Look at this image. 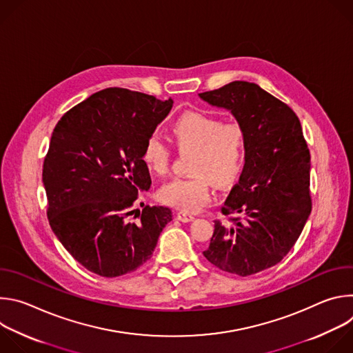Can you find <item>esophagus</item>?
Wrapping results in <instances>:
<instances>
[{
    "mask_svg": "<svg viewBox=\"0 0 353 353\" xmlns=\"http://www.w3.org/2000/svg\"><path fill=\"white\" fill-rule=\"evenodd\" d=\"M177 219L181 222H191L194 219V215L187 212V211H179L177 212Z\"/></svg>",
    "mask_w": 353,
    "mask_h": 353,
    "instance_id": "obj_1",
    "label": "esophagus"
}]
</instances>
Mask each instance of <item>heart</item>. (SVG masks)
<instances>
[{
    "instance_id": "obj_1",
    "label": "heart",
    "mask_w": 353,
    "mask_h": 353,
    "mask_svg": "<svg viewBox=\"0 0 353 353\" xmlns=\"http://www.w3.org/2000/svg\"><path fill=\"white\" fill-rule=\"evenodd\" d=\"M172 135L180 152H194L192 176L165 184L161 198L183 211H198L211 198L212 180L228 185L240 176L247 159V132L237 121L222 123L204 112H187L173 123ZM142 161L150 172L163 176L170 169L172 149L154 134L143 143Z\"/></svg>"
}]
</instances>
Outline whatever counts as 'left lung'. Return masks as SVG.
I'll return each instance as SVG.
<instances>
[{
    "label": "left lung",
    "mask_w": 353,
    "mask_h": 353,
    "mask_svg": "<svg viewBox=\"0 0 353 353\" xmlns=\"http://www.w3.org/2000/svg\"><path fill=\"white\" fill-rule=\"evenodd\" d=\"M229 110L247 132V159L215 221L205 259L248 276L276 265L294 245L312 212L310 152L294 112L257 83L234 81L198 93Z\"/></svg>",
    "instance_id": "8db88e82"
}]
</instances>
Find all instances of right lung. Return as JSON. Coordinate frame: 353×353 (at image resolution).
Listing matches in <instances>:
<instances>
[{"label":"right lung","mask_w":353,"mask_h":353,"mask_svg":"<svg viewBox=\"0 0 353 353\" xmlns=\"http://www.w3.org/2000/svg\"><path fill=\"white\" fill-rule=\"evenodd\" d=\"M172 106L170 97L108 88L57 123L43 165L47 216L88 271L114 278L138 270L172 221L166 207L132 210L138 192L152 183L142 161L143 143Z\"/></svg>","instance_id":"obj_1"}]
</instances>
